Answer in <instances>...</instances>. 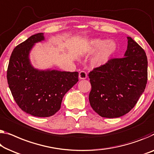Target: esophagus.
<instances>
[{"instance_id":"1","label":"esophagus","mask_w":154,"mask_h":154,"mask_svg":"<svg viewBox=\"0 0 154 154\" xmlns=\"http://www.w3.org/2000/svg\"><path fill=\"white\" fill-rule=\"evenodd\" d=\"M87 77V74L85 71H81L79 73V78L80 79H85Z\"/></svg>"}]
</instances>
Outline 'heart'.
<instances>
[{"mask_svg":"<svg viewBox=\"0 0 154 154\" xmlns=\"http://www.w3.org/2000/svg\"><path fill=\"white\" fill-rule=\"evenodd\" d=\"M116 50V44L113 41L91 39L88 43V50L90 53L98 52L94 57L93 62L96 66H101L108 62Z\"/></svg>","mask_w":154,"mask_h":154,"instance_id":"obj_1","label":"heart"}]
</instances>
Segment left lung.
Returning <instances> with one entry per match:
<instances>
[{"label": "left lung", "mask_w": 154, "mask_h": 154, "mask_svg": "<svg viewBox=\"0 0 154 154\" xmlns=\"http://www.w3.org/2000/svg\"><path fill=\"white\" fill-rule=\"evenodd\" d=\"M122 58L112 59L89 72V102L103 118H116L128 113L145 89L147 57L131 37Z\"/></svg>", "instance_id": "left-lung-1"}]
</instances>
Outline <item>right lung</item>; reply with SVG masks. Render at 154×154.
I'll list each match as a JSON object with an SVG mask.
<instances>
[{
    "label": "right lung",
    "mask_w": 154,
    "mask_h": 154,
    "mask_svg": "<svg viewBox=\"0 0 154 154\" xmlns=\"http://www.w3.org/2000/svg\"><path fill=\"white\" fill-rule=\"evenodd\" d=\"M44 39L43 33H38L18 45L11 54L7 71L9 88L18 106L40 118L56 113L63 96L79 80L77 72L33 67L29 53L35 43Z\"/></svg>",
    "instance_id": "add662e5"
}]
</instances>
